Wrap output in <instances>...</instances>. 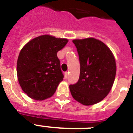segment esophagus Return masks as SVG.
<instances>
[{
	"label": "esophagus",
	"mask_w": 133,
	"mask_h": 133,
	"mask_svg": "<svg viewBox=\"0 0 133 133\" xmlns=\"http://www.w3.org/2000/svg\"><path fill=\"white\" fill-rule=\"evenodd\" d=\"M68 75H69V73H68V72H64V78H66L68 77Z\"/></svg>",
	"instance_id": "34e87169"
}]
</instances>
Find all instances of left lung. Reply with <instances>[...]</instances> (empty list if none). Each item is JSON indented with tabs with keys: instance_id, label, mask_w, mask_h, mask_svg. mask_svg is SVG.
I'll list each match as a JSON object with an SVG mask.
<instances>
[{
	"instance_id": "1",
	"label": "left lung",
	"mask_w": 133,
	"mask_h": 133,
	"mask_svg": "<svg viewBox=\"0 0 133 133\" xmlns=\"http://www.w3.org/2000/svg\"><path fill=\"white\" fill-rule=\"evenodd\" d=\"M80 63L77 83L69 86L73 98L84 105L103 100L110 92L116 75V63L109 47L98 39L89 37L72 41Z\"/></svg>"
}]
</instances>
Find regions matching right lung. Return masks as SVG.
Wrapping results in <instances>:
<instances>
[{"label": "right lung", "instance_id": "obj_1", "mask_svg": "<svg viewBox=\"0 0 133 133\" xmlns=\"http://www.w3.org/2000/svg\"><path fill=\"white\" fill-rule=\"evenodd\" d=\"M69 40L43 35L30 40L19 52L17 76L24 93L36 100L51 97L64 76L57 52Z\"/></svg>", "mask_w": 133, "mask_h": 133}]
</instances>
